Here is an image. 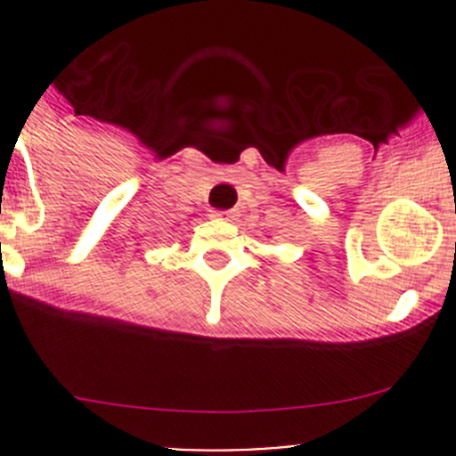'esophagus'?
<instances>
[{
    "mask_svg": "<svg viewBox=\"0 0 456 456\" xmlns=\"http://www.w3.org/2000/svg\"><path fill=\"white\" fill-rule=\"evenodd\" d=\"M214 218H220V220H232L233 218V211H229V209H223V211H214Z\"/></svg>",
    "mask_w": 456,
    "mask_h": 456,
    "instance_id": "34e87169",
    "label": "esophagus"
}]
</instances>
